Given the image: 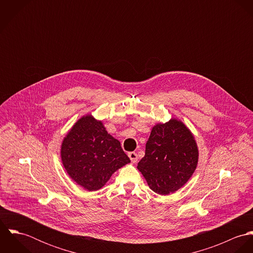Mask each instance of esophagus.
<instances>
[{
    "label": "esophagus",
    "mask_w": 253,
    "mask_h": 253,
    "mask_svg": "<svg viewBox=\"0 0 253 253\" xmlns=\"http://www.w3.org/2000/svg\"><path fill=\"white\" fill-rule=\"evenodd\" d=\"M128 157H129V159H130V161H131L132 164L137 163L138 157H137V154H136L135 152H129V153H128Z\"/></svg>",
    "instance_id": "34e87169"
}]
</instances>
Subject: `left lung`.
Returning a JSON list of instances; mask_svg holds the SVG:
<instances>
[{"label": "left lung", "instance_id": "left-lung-1", "mask_svg": "<svg viewBox=\"0 0 253 253\" xmlns=\"http://www.w3.org/2000/svg\"><path fill=\"white\" fill-rule=\"evenodd\" d=\"M198 161L199 149L193 133L182 121L171 118L152 127L137 169L151 190L166 196L187 183Z\"/></svg>", "mask_w": 253, "mask_h": 253}]
</instances>
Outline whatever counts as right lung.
I'll return each instance as SVG.
<instances>
[{
    "mask_svg": "<svg viewBox=\"0 0 253 253\" xmlns=\"http://www.w3.org/2000/svg\"><path fill=\"white\" fill-rule=\"evenodd\" d=\"M60 156L71 179L89 192L101 189L114 172L130 163L120 141L91 114L73 125L62 140Z\"/></svg>",
    "mask_w": 253,
    "mask_h": 253,
    "instance_id": "obj_1",
    "label": "right lung"
}]
</instances>
